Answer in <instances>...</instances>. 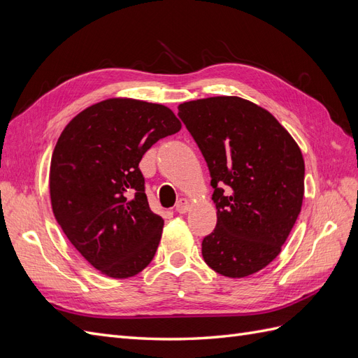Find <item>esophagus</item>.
I'll list each match as a JSON object with an SVG mask.
<instances>
[{
	"instance_id": "1",
	"label": "esophagus",
	"mask_w": 358,
	"mask_h": 358,
	"mask_svg": "<svg viewBox=\"0 0 358 358\" xmlns=\"http://www.w3.org/2000/svg\"><path fill=\"white\" fill-rule=\"evenodd\" d=\"M189 208H191L189 201L187 199H180L176 204V212L178 213H187L189 210Z\"/></svg>"
}]
</instances>
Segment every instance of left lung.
<instances>
[{"mask_svg": "<svg viewBox=\"0 0 358 358\" xmlns=\"http://www.w3.org/2000/svg\"><path fill=\"white\" fill-rule=\"evenodd\" d=\"M179 117L210 171L216 227L201 243L206 264L245 278L279 255L305 194V161L278 119L241 96L179 104Z\"/></svg>", "mask_w": 358, "mask_h": 358, "instance_id": "left-lung-1", "label": "left lung"}]
</instances>
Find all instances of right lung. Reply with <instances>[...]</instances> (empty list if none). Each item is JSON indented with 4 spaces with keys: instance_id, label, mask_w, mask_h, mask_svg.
Segmentation results:
<instances>
[{
    "instance_id": "right-lung-1",
    "label": "right lung",
    "mask_w": 358,
    "mask_h": 358,
    "mask_svg": "<svg viewBox=\"0 0 358 358\" xmlns=\"http://www.w3.org/2000/svg\"><path fill=\"white\" fill-rule=\"evenodd\" d=\"M180 127L162 104L109 99L86 107L61 133L49 173L52 210L100 273L131 278L152 262L164 220L149 208L138 162Z\"/></svg>"
}]
</instances>
